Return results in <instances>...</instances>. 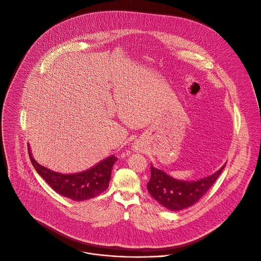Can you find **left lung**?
<instances>
[{"instance_id": "left-lung-1", "label": "left lung", "mask_w": 261, "mask_h": 261, "mask_svg": "<svg viewBox=\"0 0 261 261\" xmlns=\"http://www.w3.org/2000/svg\"><path fill=\"white\" fill-rule=\"evenodd\" d=\"M226 163L211 176L197 180H177L151 166V179L147 184L150 195L170 211H180L201 200L218 180Z\"/></svg>"}]
</instances>
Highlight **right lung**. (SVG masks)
<instances>
[{
  "mask_svg": "<svg viewBox=\"0 0 261 261\" xmlns=\"http://www.w3.org/2000/svg\"><path fill=\"white\" fill-rule=\"evenodd\" d=\"M29 155L36 171L54 191L76 201L89 200L102 194L109 186L112 167L117 161V157L113 155L87 171L77 174H60L40 165L33 158L30 148Z\"/></svg>",
  "mask_w": 261,
  "mask_h": 261,
  "instance_id": "right-lung-1",
  "label": "right lung"
}]
</instances>
